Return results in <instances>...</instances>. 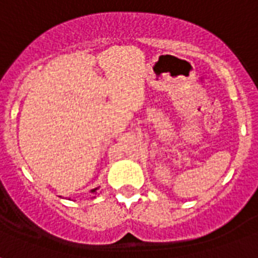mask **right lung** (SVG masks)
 <instances>
[{"instance_id": "add662e5", "label": "right lung", "mask_w": 258, "mask_h": 258, "mask_svg": "<svg viewBox=\"0 0 258 258\" xmlns=\"http://www.w3.org/2000/svg\"><path fill=\"white\" fill-rule=\"evenodd\" d=\"M96 190H97V187L96 188H92V190H91V192H92V194H97ZM93 198H96V197H93Z\"/></svg>"}]
</instances>
